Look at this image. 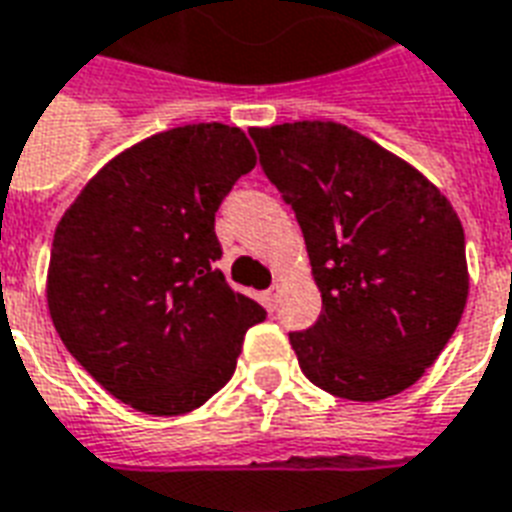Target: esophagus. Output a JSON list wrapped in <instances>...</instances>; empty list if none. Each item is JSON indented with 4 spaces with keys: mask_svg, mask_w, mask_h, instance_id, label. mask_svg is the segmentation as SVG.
Returning a JSON list of instances; mask_svg holds the SVG:
<instances>
[{
    "mask_svg": "<svg viewBox=\"0 0 512 512\" xmlns=\"http://www.w3.org/2000/svg\"><path fill=\"white\" fill-rule=\"evenodd\" d=\"M276 298H279V287H271V290L263 293V304H266L268 312H274L276 309Z\"/></svg>",
    "mask_w": 512,
    "mask_h": 512,
    "instance_id": "1",
    "label": "esophagus"
}]
</instances>
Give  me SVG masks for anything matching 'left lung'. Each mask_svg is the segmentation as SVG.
I'll use <instances>...</instances> for the list:
<instances>
[{
  "label": "left lung",
  "mask_w": 512,
  "mask_h": 512,
  "mask_svg": "<svg viewBox=\"0 0 512 512\" xmlns=\"http://www.w3.org/2000/svg\"><path fill=\"white\" fill-rule=\"evenodd\" d=\"M260 165L293 206L323 312L290 333L301 372L350 401L423 377L469 293L464 227L410 162L336 121L252 127Z\"/></svg>",
  "instance_id": "1"
}]
</instances>
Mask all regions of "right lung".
Segmentation results:
<instances>
[{
	"label": "right lung",
	"mask_w": 512,
	"mask_h": 512,
	"mask_svg": "<svg viewBox=\"0 0 512 512\" xmlns=\"http://www.w3.org/2000/svg\"><path fill=\"white\" fill-rule=\"evenodd\" d=\"M255 162L244 132L219 121L157 132L116 154L56 225V333L138 412L198 410L236 372L246 328L266 320L214 266V214Z\"/></svg>",
	"instance_id": "obj_1"
}]
</instances>
